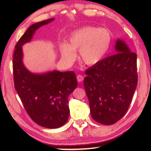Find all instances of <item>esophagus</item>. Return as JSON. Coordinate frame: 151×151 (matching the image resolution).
Returning a JSON list of instances; mask_svg holds the SVG:
<instances>
[{
  "label": "esophagus",
  "mask_w": 151,
  "mask_h": 151,
  "mask_svg": "<svg viewBox=\"0 0 151 151\" xmlns=\"http://www.w3.org/2000/svg\"><path fill=\"white\" fill-rule=\"evenodd\" d=\"M76 78H77V81L78 82V83H81V82L83 81L84 77L82 75H78L77 76H76Z\"/></svg>",
  "instance_id": "obj_1"
}]
</instances>
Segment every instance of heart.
<instances>
[{
  "label": "heart",
  "mask_w": 151,
  "mask_h": 151,
  "mask_svg": "<svg viewBox=\"0 0 151 151\" xmlns=\"http://www.w3.org/2000/svg\"><path fill=\"white\" fill-rule=\"evenodd\" d=\"M112 35L106 29L86 27L74 32L69 38V45L62 43L60 51L67 62L76 59V51H80L82 60L87 65H94L102 60L111 46Z\"/></svg>",
  "instance_id": "obj_1"
}]
</instances>
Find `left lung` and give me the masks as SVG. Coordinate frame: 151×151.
<instances>
[{
    "label": "left lung",
    "mask_w": 151,
    "mask_h": 151,
    "mask_svg": "<svg viewBox=\"0 0 151 151\" xmlns=\"http://www.w3.org/2000/svg\"><path fill=\"white\" fill-rule=\"evenodd\" d=\"M115 50L116 54L86 69L84 80L91 116L106 125L126 114L138 82L136 53L121 40H117Z\"/></svg>",
    "instance_id": "left-lung-1"
}]
</instances>
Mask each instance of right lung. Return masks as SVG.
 <instances>
[{"label":"right lung","instance_id":"obj_1","mask_svg":"<svg viewBox=\"0 0 151 151\" xmlns=\"http://www.w3.org/2000/svg\"><path fill=\"white\" fill-rule=\"evenodd\" d=\"M54 19L37 22L29 27L15 46L13 55L14 88L27 114L33 121L48 129H57L66 123L69 116L68 96L77 86L73 71H51L34 74L22 63V46L30 42L39 27Z\"/></svg>","mask_w":151,"mask_h":151}]
</instances>
